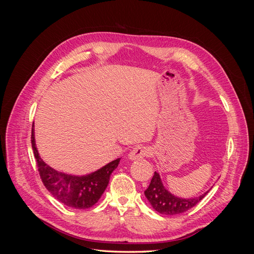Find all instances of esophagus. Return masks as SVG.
Masks as SVG:
<instances>
[{
	"instance_id": "1",
	"label": "esophagus",
	"mask_w": 254,
	"mask_h": 254,
	"mask_svg": "<svg viewBox=\"0 0 254 254\" xmlns=\"http://www.w3.org/2000/svg\"><path fill=\"white\" fill-rule=\"evenodd\" d=\"M149 149L146 147V146H140L137 145L135 146V147L129 152V159L130 160H140V159H143L145 157H148L149 155Z\"/></svg>"
}]
</instances>
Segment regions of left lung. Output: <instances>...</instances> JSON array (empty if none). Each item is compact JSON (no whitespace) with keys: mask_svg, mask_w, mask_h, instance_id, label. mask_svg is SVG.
I'll return each mask as SVG.
<instances>
[{"mask_svg":"<svg viewBox=\"0 0 254 254\" xmlns=\"http://www.w3.org/2000/svg\"><path fill=\"white\" fill-rule=\"evenodd\" d=\"M206 193L190 199L177 197L164 188L160 175L157 172L153 174L149 187L144 191L153 209L164 215H176L187 212L200 201Z\"/></svg>","mask_w":254,"mask_h":254,"instance_id":"left-lung-1","label":"left lung"}]
</instances>
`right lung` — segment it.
<instances>
[{
	"label": "right lung",
	"instance_id": "obj_1",
	"mask_svg": "<svg viewBox=\"0 0 254 254\" xmlns=\"http://www.w3.org/2000/svg\"><path fill=\"white\" fill-rule=\"evenodd\" d=\"M34 125L32 128V147L40 178L44 187L58 201L73 209H89L102 197L108 186L112 172L118 167L120 158L98 171L87 176H71L57 172L40 158L35 143Z\"/></svg>",
	"mask_w": 254,
	"mask_h": 254
}]
</instances>
